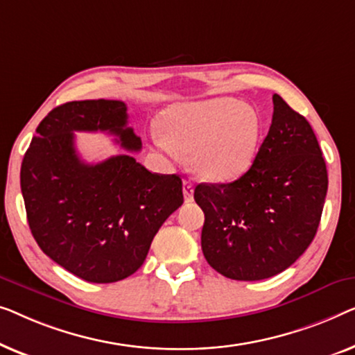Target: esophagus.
<instances>
[{
	"label": "esophagus",
	"instance_id": "34e87169",
	"mask_svg": "<svg viewBox=\"0 0 355 355\" xmlns=\"http://www.w3.org/2000/svg\"><path fill=\"white\" fill-rule=\"evenodd\" d=\"M193 183L191 182H183V196H184V201L187 202H191L193 201Z\"/></svg>",
	"mask_w": 355,
	"mask_h": 355
}]
</instances>
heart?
Instances as JSON below:
<instances>
[{"label": "heart", "instance_id": "b5f03b06", "mask_svg": "<svg viewBox=\"0 0 355 355\" xmlns=\"http://www.w3.org/2000/svg\"><path fill=\"white\" fill-rule=\"evenodd\" d=\"M162 135L153 143L175 159L177 149L193 154V168L207 182L227 183L251 168L262 139V121L256 109L234 98L180 103L161 116Z\"/></svg>", "mask_w": 355, "mask_h": 355}]
</instances>
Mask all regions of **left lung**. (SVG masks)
Returning a JSON list of instances; mask_svg holds the SVG:
<instances>
[{
  "label": "left lung",
  "instance_id": "8db88e82",
  "mask_svg": "<svg viewBox=\"0 0 355 355\" xmlns=\"http://www.w3.org/2000/svg\"><path fill=\"white\" fill-rule=\"evenodd\" d=\"M328 189L311 123L273 94L272 125L252 166L232 183H199L201 248L214 270L239 282L293 266L315 236Z\"/></svg>",
  "mask_w": 355,
  "mask_h": 355
}]
</instances>
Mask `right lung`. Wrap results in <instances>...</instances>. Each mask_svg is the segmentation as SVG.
<instances>
[{"label":"right lung","instance_id":"obj_1","mask_svg":"<svg viewBox=\"0 0 355 355\" xmlns=\"http://www.w3.org/2000/svg\"><path fill=\"white\" fill-rule=\"evenodd\" d=\"M114 99L71 101L40 122L24 156L21 189L28 227L49 259L89 283H114L143 266L153 238L183 204L182 178L151 173L121 154L78 157L73 132H107L127 151L141 138Z\"/></svg>","mask_w":355,"mask_h":355}]
</instances>
